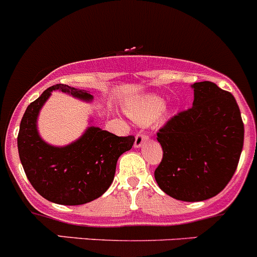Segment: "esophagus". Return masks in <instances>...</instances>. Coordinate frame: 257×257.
<instances>
[{"mask_svg":"<svg viewBox=\"0 0 257 257\" xmlns=\"http://www.w3.org/2000/svg\"><path fill=\"white\" fill-rule=\"evenodd\" d=\"M148 140V136L146 133H138L136 136V141H134V147L136 148H140V147H142L143 146V143L146 142V141Z\"/></svg>","mask_w":257,"mask_h":257,"instance_id":"obj_1","label":"esophagus"}]
</instances>
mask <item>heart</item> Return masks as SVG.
Listing matches in <instances>:
<instances>
[{
  "label": "heart",
  "mask_w": 257,
  "mask_h": 257,
  "mask_svg": "<svg viewBox=\"0 0 257 257\" xmlns=\"http://www.w3.org/2000/svg\"><path fill=\"white\" fill-rule=\"evenodd\" d=\"M165 100L158 96L150 95L131 102L126 106V112L134 120L140 123H150L153 121L165 109Z\"/></svg>",
  "instance_id": "b5f03b06"
}]
</instances>
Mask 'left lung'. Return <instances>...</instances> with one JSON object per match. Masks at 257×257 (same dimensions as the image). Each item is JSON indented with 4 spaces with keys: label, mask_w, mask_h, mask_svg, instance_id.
<instances>
[{
    "label": "left lung",
    "mask_w": 257,
    "mask_h": 257,
    "mask_svg": "<svg viewBox=\"0 0 257 257\" xmlns=\"http://www.w3.org/2000/svg\"><path fill=\"white\" fill-rule=\"evenodd\" d=\"M193 106L157 133L164 151L155 179L164 193L203 201L226 188L243 147V123L232 93L209 81L195 82Z\"/></svg>",
    "instance_id": "1"
}]
</instances>
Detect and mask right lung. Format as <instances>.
Returning <instances> with one entry per match:
<instances>
[{"label": "right lung", "instance_id": "1", "mask_svg": "<svg viewBox=\"0 0 257 257\" xmlns=\"http://www.w3.org/2000/svg\"><path fill=\"white\" fill-rule=\"evenodd\" d=\"M56 90L86 102L93 99L88 91L62 83L47 88L29 105L21 119L19 156L29 181L43 198L62 205L86 204L100 198L111 185L117 158L131 150L134 137H117L90 125L69 145H49L38 132V116Z\"/></svg>", "mask_w": 257, "mask_h": 257}]
</instances>
